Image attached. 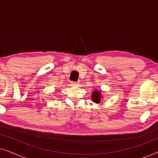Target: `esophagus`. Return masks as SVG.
<instances>
[{"instance_id":"obj_1","label":"esophagus","mask_w":158,"mask_h":158,"mask_svg":"<svg viewBox=\"0 0 158 158\" xmlns=\"http://www.w3.org/2000/svg\"><path fill=\"white\" fill-rule=\"evenodd\" d=\"M79 83H80L79 82H74V81L71 82V84H72L73 85H78Z\"/></svg>"}]
</instances>
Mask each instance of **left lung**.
Listing matches in <instances>:
<instances>
[{
	"label": "left lung",
	"mask_w": 158,
	"mask_h": 158,
	"mask_svg": "<svg viewBox=\"0 0 158 158\" xmlns=\"http://www.w3.org/2000/svg\"><path fill=\"white\" fill-rule=\"evenodd\" d=\"M91 99L94 103H100L101 100L102 99V95H101V92L99 91V90H95L94 91H93Z\"/></svg>",
	"instance_id": "1"
}]
</instances>
